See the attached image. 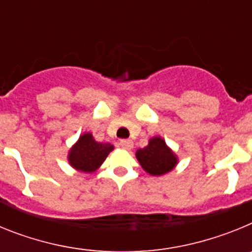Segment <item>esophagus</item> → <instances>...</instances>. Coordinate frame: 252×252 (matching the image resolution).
Here are the masks:
<instances>
[{
    "instance_id": "obj_1",
    "label": "esophagus",
    "mask_w": 252,
    "mask_h": 252,
    "mask_svg": "<svg viewBox=\"0 0 252 252\" xmlns=\"http://www.w3.org/2000/svg\"><path fill=\"white\" fill-rule=\"evenodd\" d=\"M120 145H121L122 149L125 150H131L133 148V142L131 140H121L120 141Z\"/></svg>"
}]
</instances>
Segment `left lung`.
<instances>
[{"mask_svg": "<svg viewBox=\"0 0 252 252\" xmlns=\"http://www.w3.org/2000/svg\"><path fill=\"white\" fill-rule=\"evenodd\" d=\"M136 159L140 165L148 174L153 177L164 175L177 166V154L166 145L161 136H154L149 140V144L142 149H137Z\"/></svg>", "mask_w": 252, "mask_h": 252, "instance_id": "8db88e82", "label": "left lung"}]
</instances>
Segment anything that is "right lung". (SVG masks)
Here are the masks:
<instances>
[{"label": "right lung", "instance_id": "add662e5", "mask_svg": "<svg viewBox=\"0 0 252 252\" xmlns=\"http://www.w3.org/2000/svg\"><path fill=\"white\" fill-rule=\"evenodd\" d=\"M115 149L110 142H98L91 132L82 133L68 153V162L82 173H93L103 164L108 154Z\"/></svg>", "mask_w": 252, "mask_h": 252}]
</instances>
